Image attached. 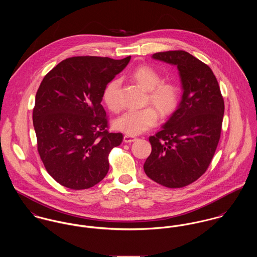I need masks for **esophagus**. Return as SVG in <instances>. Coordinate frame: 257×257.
<instances>
[{"mask_svg":"<svg viewBox=\"0 0 257 257\" xmlns=\"http://www.w3.org/2000/svg\"><path fill=\"white\" fill-rule=\"evenodd\" d=\"M135 141H137V138H135V137H132V136H124L123 137V142L126 143V144L133 143Z\"/></svg>","mask_w":257,"mask_h":257,"instance_id":"34e87169","label":"esophagus"}]
</instances>
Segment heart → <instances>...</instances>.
<instances>
[{"instance_id": "heart-1", "label": "heart", "mask_w": 257, "mask_h": 257, "mask_svg": "<svg viewBox=\"0 0 257 257\" xmlns=\"http://www.w3.org/2000/svg\"><path fill=\"white\" fill-rule=\"evenodd\" d=\"M132 78L148 91V101L162 115H168L176 109L179 101L178 87L170 82H162V77L157 70L147 65L139 66L132 72ZM119 85L118 79H112L103 92V100L112 111L120 109ZM157 120V111L147 107L142 110H126L115 119L114 126L126 135L139 136L153 127Z\"/></svg>"}]
</instances>
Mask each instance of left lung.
Listing matches in <instances>:
<instances>
[{
	"label": "left lung",
	"mask_w": 257,
	"mask_h": 257,
	"mask_svg": "<svg viewBox=\"0 0 257 257\" xmlns=\"http://www.w3.org/2000/svg\"><path fill=\"white\" fill-rule=\"evenodd\" d=\"M152 58L176 65L182 100L162 130L149 138L147 176L168 188H182L208 169L218 147L224 111L220 86L212 69L184 50L157 52Z\"/></svg>",
	"instance_id": "1"
}]
</instances>
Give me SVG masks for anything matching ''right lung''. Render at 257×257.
<instances>
[{
	"instance_id": "1",
	"label": "right lung",
	"mask_w": 257,
	"mask_h": 257,
	"mask_svg": "<svg viewBox=\"0 0 257 257\" xmlns=\"http://www.w3.org/2000/svg\"><path fill=\"white\" fill-rule=\"evenodd\" d=\"M130 60L131 56L70 57L40 83L33 111L37 151L46 171L60 185L88 189L107 175L109 153L123 137L108 132L101 102L107 84Z\"/></svg>"
}]
</instances>
